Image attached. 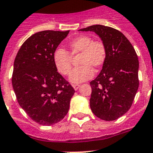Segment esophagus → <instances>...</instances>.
Here are the masks:
<instances>
[{
  "label": "esophagus",
  "mask_w": 153,
  "mask_h": 153,
  "mask_svg": "<svg viewBox=\"0 0 153 153\" xmlns=\"http://www.w3.org/2000/svg\"><path fill=\"white\" fill-rule=\"evenodd\" d=\"M72 86H73V88H74V90H77V89L79 88V86H80V85L78 84H74V85H72Z\"/></svg>",
  "instance_id": "obj_1"
}]
</instances>
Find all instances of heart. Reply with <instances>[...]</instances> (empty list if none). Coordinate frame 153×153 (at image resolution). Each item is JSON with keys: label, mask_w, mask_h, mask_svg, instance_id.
Wrapping results in <instances>:
<instances>
[{"label": "heart", "mask_w": 153, "mask_h": 153, "mask_svg": "<svg viewBox=\"0 0 153 153\" xmlns=\"http://www.w3.org/2000/svg\"><path fill=\"white\" fill-rule=\"evenodd\" d=\"M70 52L62 48L56 49L53 54V63L59 72L68 75L72 68V56L80 54V67L74 69L70 75L72 83H81L92 79L94 69L99 70L106 58V49L100 40H93L88 35H80L68 43Z\"/></svg>", "instance_id": "obj_1"}]
</instances>
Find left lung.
<instances>
[{
	"label": "left lung",
	"mask_w": 153,
	"mask_h": 153,
	"mask_svg": "<svg viewBox=\"0 0 153 153\" xmlns=\"http://www.w3.org/2000/svg\"><path fill=\"white\" fill-rule=\"evenodd\" d=\"M80 31L96 33L106 49L102 71L90 82L91 110L103 120H117L131 108L138 91L137 53L130 41L117 29L94 25Z\"/></svg>",
	"instance_id": "obj_1"
}]
</instances>
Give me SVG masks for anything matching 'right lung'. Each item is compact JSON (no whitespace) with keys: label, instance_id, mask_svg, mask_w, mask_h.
Returning a JSON list of instances; mask_svg holds the SVG:
<instances>
[{"label":"right lung","instance_id":"add662e5","mask_svg":"<svg viewBox=\"0 0 153 153\" xmlns=\"http://www.w3.org/2000/svg\"><path fill=\"white\" fill-rule=\"evenodd\" d=\"M69 31L44 30L29 37L14 62L12 86L18 102L29 117L50 126L66 116L75 92L53 63V54Z\"/></svg>","mask_w":153,"mask_h":153}]
</instances>
